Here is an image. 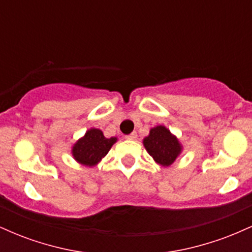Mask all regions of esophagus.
I'll return each mask as SVG.
<instances>
[{"mask_svg":"<svg viewBox=\"0 0 252 252\" xmlns=\"http://www.w3.org/2000/svg\"><path fill=\"white\" fill-rule=\"evenodd\" d=\"M126 140H129V141H134V140H136V138H137V132H135V131L131 132L130 135H126Z\"/></svg>","mask_w":252,"mask_h":252,"instance_id":"esophagus-1","label":"esophagus"}]
</instances>
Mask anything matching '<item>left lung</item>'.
<instances>
[{
  "instance_id": "obj_1",
  "label": "left lung",
  "mask_w": 252,
  "mask_h": 252,
  "mask_svg": "<svg viewBox=\"0 0 252 252\" xmlns=\"http://www.w3.org/2000/svg\"><path fill=\"white\" fill-rule=\"evenodd\" d=\"M143 146L155 162L163 167L170 166L182 152V146L176 136L164 126L150 129L149 135L144 137Z\"/></svg>"
}]
</instances>
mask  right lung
I'll return each instance as SVG.
<instances>
[{
    "instance_id": "right-lung-1",
    "label": "right lung",
    "mask_w": 252,
    "mask_h": 252,
    "mask_svg": "<svg viewBox=\"0 0 252 252\" xmlns=\"http://www.w3.org/2000/svg\"><path fill=\"white\" fill-rule=\"evenodd\" d=\"M117 137L106 138L102 130L91 128L72 147V156L83 166L94 167L109 153Z\"/></svg>"
}]
</instances>
